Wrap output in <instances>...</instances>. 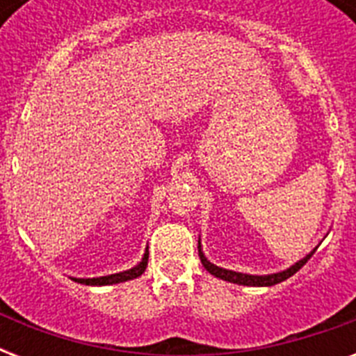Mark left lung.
Wrapping results in <instances>:
<instances>
[{
	"label": "left lung",
	"mask_w": 356,
	"mask_h": 356,
	"mask_svg": "<svg viewBox=\"0 0 356 356\" xmlns=\"http://www.w3.org/2000/svg\"><path fill=\"white\" fill-rule=\"evenodd\" d=\"M318 249L316 245L312 251H310L307 257H303L301 260H298L296 264H292L290 268L282 271H277V273H268V275H251V273H240V271H233V270H225V268H220V266L212 264L211 260L207 259L205 253H203V245H201V238L197 240V251H200V259L201 264L205 266V270L211 273V275L218 277V279H222V281L227 282H234V284H242V286H273V284H279V282L286 281L288 277H292L296 271H299L307 264V260L314 254V251Z\"/></svg>",
	"instance_id": "1"
}]
</instances>
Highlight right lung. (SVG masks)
<instances>
[{
    "instance_id": "1",
    "label": "right lung",
    "mask_w": 356,
    "mask_h": 356,
    "mask_svg": "<svg viewBox=\"0 0 356 356\" xmlns=\"http://www.w3.org/2000/svg\"><path fill=\"white\" fill-rule=\"evenodd\" d=\"M147 257H149V251L145 248V253L142 257L138 264L129 268L125 271H120V273H113V275H103V277H90V279H77V277H72V281L81 282V284H86V286H107V284H118V282L131 281V279H136L145 271L147 268Z\"/></svg>"
}]
</instances>
